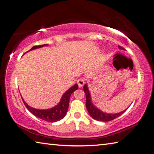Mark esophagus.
<instances>
[{
	"label": "esophagus",
	"mask_w": 154,
	"mask_h": 154,
	"mask_svg": "<svg viewBox=\"0 0 154 154\" xmlns=\"http://www.w3.org/2000/svg\"><path fill=\"white\" fill-rule=\"evenodd\" d=\"M84 84H85V80L84 79L80 78V79L77 80V84H78V86L79 88H82L83 86H84Z\"/></svg>",
	"instance_id": "obj_1"
}]
</instances>
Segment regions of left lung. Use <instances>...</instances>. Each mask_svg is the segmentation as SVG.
<instances>
[{
    "mask_svg": "<svg viewBox=\"0 0 154 154\" xmlns=\"http://www.w3.org/2000/svg\"><path fill=\"white\" fill-rule=\"evenodd\" d=\"M119 48L121 50H124V48L120 46H119ZM84 91L85 92V94H86V105L87 110L88 112L90 115L91 116L92 118L95 119V120L99 121H103V122L112 121L113 120V119H115L116 118H117V117L120 116L121 114H123L124 112L126 111V109H128L127 108L126 109H125V110L122 111L121 112H119V113H116V114L106 113V112L101 111V109L97 108L92 102L91 95H90V92L89 91L88 87L87 84H84Z\"/></svg>",
    "mask_w": 154,
    "mask_h": 154,
    "instance_id": "obj_1",
    "label": "left lung"
}]
</instances>
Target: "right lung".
Wrapping results in <instances>:
<instances>
[{"label":"right lung","mask_w":154,"mask_h":154,"mask_svg":"<svg viewBox=\"0 0 154 154\" xmlns=\"http://www.w3.org/2000/svg\"><path fill=\"white\" fill-rule=\"evenodd\" d=\"M48 45H42L39 46H34L33 47L31 48L30 51H32L34 49H37V48L43 47V46H46ZM28 51V52H29ZM78 89V85L76 84L74 86H72L71 88H70L65 93L62 95V97L60 99V101L57 105L53 107L50 109H38L33 108L32 107L29 106V105L24 101L23 99V103L25 105L26 108L28 109V110L31 112L33 115L37 116L38 118H40V119H42L44 121H48V122H56L62 119L66 114V112L68 108V106H69V100L70 95L72 94L73 92Z\"/></svg>","instance_id":"add662e5"}]
</instances>
